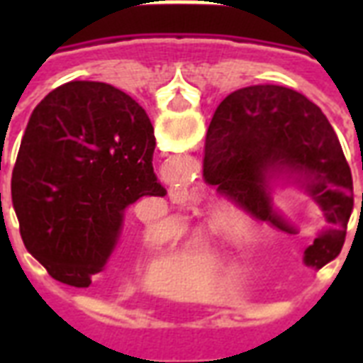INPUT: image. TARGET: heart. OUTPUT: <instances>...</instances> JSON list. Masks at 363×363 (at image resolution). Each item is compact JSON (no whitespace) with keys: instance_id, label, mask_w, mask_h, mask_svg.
<instances>
[{"instance_id":"heart-1","label":"heart","mask_w":363,"mask_h":363,"mask_svg":"<svg viewBox=\"0 0 363 363\" xmlns=\"http://www.w3.org/2000/svg\"><path fill=\"white\" fill-rule=\"evenodd\" d=\"M218 213H220L222 216L224 215H230V216H235V211L232 209V207H220V209H218ZM241 226L245 228V230H247V232H254V230H256V222L252 220V218H250V216H247V215H241ZM226 239H230V235H228ZM252 247H254V241H250V239H247V241L242 242L241 247L238 248L239 252H248V250H252ZM196 248H199V250H207V245H203V242H198V245H196Z\"/></svg>"}]
</instances>
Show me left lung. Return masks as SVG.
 <instances>
[{
	"instance_id": "8db88e82",
	"label": "left lung",
	"mask_w": 363,
	"mask_h": 363,
	"mask_svg": "<svg viewBox=\"0 0 363 363\" xmlns=\"http://www.w3.org/2000/svg\"><path fill=\"white\" fill-rule=\"evenodd\" d=\"M203 179L258 220L298 228L275 209L273 188L298 184L328 228L305 248L315 269L343 248L352 213V173L326 115L303 94L277 84L235 90L216 109L205 139Z\"/></svg>"
}]
</instances>
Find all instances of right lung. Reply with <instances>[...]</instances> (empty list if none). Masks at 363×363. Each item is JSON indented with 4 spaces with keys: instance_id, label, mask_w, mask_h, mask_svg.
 Wrapping results in <instances>:
<instances>
[{
    "instance_id": "obj_1",
    "label": "right lung",
    "mask_w": 363,
    "mask_h": 363,
    "mask_svg": "<svg viewBox=\"0 0 363 363\" xmlns=\"http://www.w3.org/2000/svg\"><path fill=\"white\" fill-rule=\"evenodd\" d=\"M154 147L145 109L105 82H65L33 109L11 194L22 241L52 279L90 286L121 239L125 209L167 194Z\"/></svg>"
}]
</instances>
